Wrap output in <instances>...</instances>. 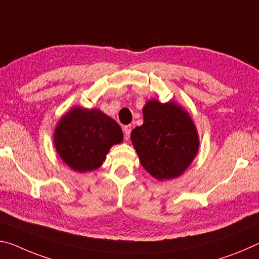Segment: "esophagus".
<instances>
[{
  "instance_id": "1",
  "label": "esophagus",
  "mask_w": 259,
  "mask_h": 259,
  "mask_svg": "<svg viewBox=\"0 0 259 259\" xmlns=\"http://www.w3.org/2000/svg\"><path fill=\"white\" fill-rule=\"evenodd\" d=\"M131 125H125L124 128H123V133H124V137L125 139H129L130 137V134H131Z\"/></svg>"
}]
</instances>
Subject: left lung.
<instances>
[{
	"label": "left lung",
	"mask_w": 259,
	"mask_h": 259,
	"mask_svg": "<svg viewBox=\"0 0 259 259\" xmlns=\"http://www.w3.org/2000/svg\"><path fill=\"white\" fill-rule=\"evenodd\" d=\"M143 124L131 131L142 166L159 181L179 178L198 152V134L190 115L174 101L152 99L143 108Z\"/></svg>",
	"instance_id": "left-lung-1"
}]
</instances>
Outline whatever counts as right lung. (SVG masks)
<instances>
[{"label": "right lung", "mask_w": 259, "mask_h": 259, "mask_svg": "<svg viewBox=\"0 0 259 259\" xmlns=\"http://www.w3.org/2000/svg\"><path fill=\"white\" fill-rule=\"evenodd\" d=\"M122 139L121 126L99 109L73 107L63 115L54 131L60 158L78 173L99 168L110 147Z\"/></svg>", "instance_id": "right-lung-1"}]
</instances>
